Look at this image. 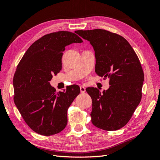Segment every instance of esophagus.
<instances>
[{"label": "esophagus", "instance_id": "1", "mask_svg": "<svg viewBox=\"0 0 160 160\" xmlns=\"http://www.w3.org/2000/svg\"><path fill=\"white\" fill-rule=\"evenodd\" d=\"M80 91H81V93H85V88H84V87H83V86H81L80 87Z\"/></svg>", "mask_w": 160, "mask_h": 160}]
</instances>
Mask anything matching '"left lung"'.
<instances>
[{"label": "left lung", "mask_w": 160, "mask_h": 160, "mask_svg": "<svg viewBox=\"0 0 160 160\" xmlns=\"http://www.w3.org/2000/svg\"><path fill=\"white\" fill-rule=\"evenodd\" d=\"M75 32L93 46L96 73L109 78V88L103 93L97 88L86 89L92 99L91 122L106 131L121 129L142 99L144 74L138 57L128 41L116 33L99 28Z\"/></svg>", "instance_id": "left-lung-1"}]
</instances>
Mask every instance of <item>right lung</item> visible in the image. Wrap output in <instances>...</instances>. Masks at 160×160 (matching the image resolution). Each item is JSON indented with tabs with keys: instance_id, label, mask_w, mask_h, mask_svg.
I'll use <instances>...</instances> for the list:
<instances>
[{
	"instance_id": "1",
	"label": "right lung",
	"mask_w": 160,
	"mask_h": 160,
	"mask_svg": "<svg viewBox=\"0 0 160 160\" xmlns=\"http://www.w3.org/2000/svg\"><path fill=\"white\" fill-rule=\"evenodd\" d=\"M76 34L58 31L45 35L28 48L13 77L14 102L34 132L49 136L61 132L67 123V109L80 93L77 85L56 92L50 85L61 70L65 47L82 42Z\"/></svg>"
}]
</instances>
